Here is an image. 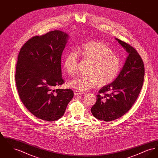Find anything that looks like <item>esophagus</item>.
<instances>
[{
  "mask_svg": "<svg viewBox=\"0 0 158 158\" xmlns=\"http://www.w3.org/2000/svg\"><path fill=\"white\" fill-rule=\"evenodd\" d=\"M83 94L82 92H81V91H80V90H74V94H75V95H81V94Z\"/></svg>",
  "mask_w": 158,
  "mask_h": 158,
  "instance_id": "esophagus-1",
  "label": "esophagus"
}]
</instances>
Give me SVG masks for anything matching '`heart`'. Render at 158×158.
Returning a JSON list of instances; mask_svg holds the SVG:
<instances>
[{
  "mask_svg": "<svg viewBox=\"0 0 158 158\" xmlns=\"http://www.w3.org/2000/svg\"><path fill=\"white\" fill-rule=\"evenodd\" d=\"M84 60L92 63L89 74L79 75L69 82V86L80 91L88 90L97 85L105 86L113 82L121 67L120 57L113 49L100 41H88L77 49ZM79 56L73 50L68 52L63 59V66L69 75H75L78 70Z\"/></svg>",
  "mask_w": 158,
  "mask_h": 158,
  "instance_id": "heart-1",
  "label": "heart"
}]
</instances>
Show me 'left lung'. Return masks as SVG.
Masks as SVG:
<instances>
[{
  "mask_svg": "<svg viewBox=\"0 0 158 158\" xmlns=\"http://www.w3.org/2000/svg\"><path fill=\"white\" fill-rule=\"evenodd\" d=\"M128 56L115 80L102 87L91 108L92 115L99 120H116L130 110L142 89L144 76L143 60L134 47L116 38Z\"/></svg>",
  "mask_w": 158,
  "mask_h": 158,
  "instance_id": "1",
  "label": "left lung"
}]
</instances>
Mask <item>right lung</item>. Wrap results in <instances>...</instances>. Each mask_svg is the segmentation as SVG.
Segmentation results:
<instances>
[{"label": "right lung", "instance_id": "1", "mask_svg": "<svg viewBox=\"0 0 158 158\" xmlns=\"http://www.w3.org/2000/svg\"><path fill=\"white\" fill-rule=\"evenodd\" d=\"M68 38L59 30L34 36L18 56L15 79L19 97L27 109L43 120L60 118L73 97L70 89H55L64 83L61 60Z\"/></svg>", "mask_w": 158, "mask_h": 158}]
</instances>
